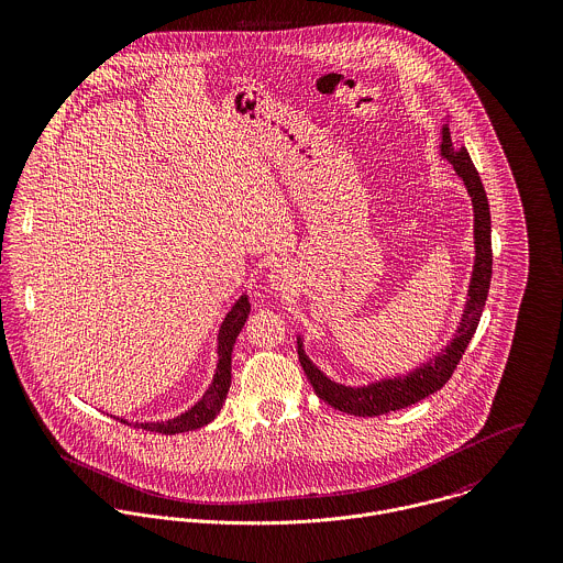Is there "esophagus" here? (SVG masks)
<instances>
[{
  "instance_id": "1",
  "label": "esophagus",
  "mask_w": 563,
  "mask_h": 563,
  "mask_svg": "<svg viewBox=\"0 0 563 563\" xmlns=\"http://www.w3.org/2000/svg\"><path fill=\"white\" fill-rule=\"evenodd\" d=\"M268 282L275 290H286V286L290 284V271L284 264H275L268 271Z\"/></svg>"
}]
</instances>
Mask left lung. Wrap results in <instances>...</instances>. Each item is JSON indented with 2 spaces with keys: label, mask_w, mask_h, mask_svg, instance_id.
I'll list each match as a JSON object with an SVG mask.
<instances>
[{
  "label": "left lung",
  "mask_w": 563,
  "mask_h": 563,
  "mask_svg": "<svg viewBox=\"0 0 563 563\" xmlns=\"http://www.w3.org/2000/svg\"><path fill=\"white\" fill-rule=\"evenodd\" d=\"M440 156L451 162L457 177L464 181L468 197L473 201V217H475V262H473V275L468 284V295L464 303V312L460 324L455 329V335L442 346L435 355H431L427 362L418 364L405 375L384 377L364 386H346L340 382H333L329 375H324L321 368L310 360L303 346V335L297 333L299 344V362L314 386V393L322 401L331 407L351 413V416H379L388 411H397L402 407H409L413 402L422 401L424 397L438 393L457 368L468 342L473 340L477 324L483 314V306L489 290V277H492V221H489V206L483 190L482 177L471 161L466 147H457L451 139L449 117L440 130Z\"/></svg>",
  "instance_id": "1"
}]
</instances>
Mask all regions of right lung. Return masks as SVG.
<instances>
[{
    "label": "right lung",
    "instance_id": "add662e5",
    "mask_svg": "<svg viewBox=\"0 0 563 563\" xmlns=\"http://www.w3.org/2000/svg\"><path fill=\"white\" fill-rule=\"evenodd\" d=\"M251 312V303H249V295L244 292L241 299L232 306V310L228 312V317L221 322L219 333H217V371L212 377V384L208 386V390L203 393V397L195 402L192 407H188L186 411H181L175 418L168 420H147V422H130L125 418H119L121 422L134 424L139 429H147V431H158L164 435H173V433H186L192 429H199L208 422H212L217 418V413L221 411L230 384H232V351L236 344V338L244 327V322L249 319Z\"/></svg>",
    "mask_w": 563,
    "mask_h": 563
}]
</instances>
